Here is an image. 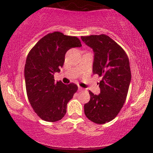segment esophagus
Segmentation results:
<instances>
[{"label":"esophagus","mask_w":153,"mask_h":153,"mask_svg":"<svg viewBox=\"0 0 153 153\" xmlns=\"http://www.w3.org/2000/svg\"><path fill=\"white\" fill-rule=\"evenodd\" d=\"M78 91H82V88H81L80 86L78 87Z\"/></svg>","instance_id":"34e87169"}]
</instances>
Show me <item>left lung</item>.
<instances>
[{"mask_svg":"<svg viewBox=\"0 0 153 153\" xmlns=\"http://www.w3.org/2000/svg\"><path fill=\"white\" fill-rule=\"evenodd\" d=\"M82 41L93 49V73L102 77L101 93L89 91L91 99L84 105L86 117L96 124L113 120L127 99L131 81V71L127 54L119 45L105 34L81 36Z\"/></svg>","mask_w":153,"mask_h":153,"instance_id":"obj_1","label":"left lung"}]
</instances>
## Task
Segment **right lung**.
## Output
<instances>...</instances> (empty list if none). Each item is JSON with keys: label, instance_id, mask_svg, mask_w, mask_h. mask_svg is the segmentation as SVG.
<instances>
[{"label": "right lung", "instance_id": "add662e5", "mask_svg": "<svg viewBox=\"0 0 153 153\" xmlns=\"http://www.w3.org/2000/svg\"><path fill=\"white\" fill-rule=\"evenodd\" d=\"M81 46L76 36L54 31L42 38L28 54L24 68L28 99L35 113L46 122L62 119L67 104L78 91L74 83L54 81V74L60 71L67 51Z\"/></svg>", "mask_w": 153, "mask_h": 153}]
</instances>
